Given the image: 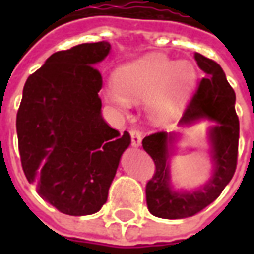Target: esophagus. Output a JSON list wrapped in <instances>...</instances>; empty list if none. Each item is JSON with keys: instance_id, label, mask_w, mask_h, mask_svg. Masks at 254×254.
<instances>
[{"instance_id": "esophagus-1", "label": "esophagus", "mask_w": 254, "mask_h": 254, "mask_svg": "<svg viewBox=\"0 0 254 254\" xmlns=\"http://www.w3.org/2000/svg\"><path fill=\"white\" fill-rule=\"evenodd\" d=\"M130 137H132V145L134 148H137L141 145V138L143 134L138 132V130H130Z\"/></svg>"}]
</instances>
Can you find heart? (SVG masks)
I'll return each instance as SVG.
<instances>
[{
  "label": "heart",
  "instance_id": "obj_1",
  "mask_svg": "<svg viewBox=\"0 0 254 254\" xmlns=\"http://www.w3.org/2000/svg\"><path fill=\"white\" fill-rule=\"evenodd\" d=\"M196 78V66L191 61L147 54L117 70L116 85L106 89L105 98L120 113L127 110L129 102L148 100L151 120L167 124L181 110Z\"/></svg>",
  "mask_w": 254,
  "mask_h": 254
}]
</instances>
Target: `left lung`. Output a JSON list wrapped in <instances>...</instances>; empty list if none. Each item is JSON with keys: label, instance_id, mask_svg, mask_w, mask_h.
Returning <instances> with one entry per match:
<instances>
[{"label": "left lung", "instance_id": "8db88e82", "mask_svg": "<svg viewBox=\"0 0 254 254\" xmlns=\"http://www.w3.org/2000/svg\"><path fill=\"white\" fill-rule=\"evenodd\" d=\"M194 58L204 78L187 106L180 127H189L202 120L213 122L208 129L212 173L198 188L176 189L171 181L170 160L180 133L158 132L144 137V151L155 162V174L145 188L147 207L154 216L162 219H184L200 212L218 198L237 167L240 121L235 113L234 89L219 64L198 53Z\"/></svg>", "mask_w": 254, "mask_h": 254}]
</instances>
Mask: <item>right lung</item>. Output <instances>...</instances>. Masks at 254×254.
Masks as SVG:
<instances>
[{
  "instance_id": "obj_1",
  "label": "right lung",
  "mask_w": 254,
  "mask_h": 254,
  "mask_svg": "<svg viewBox=\"0 0 254 254\" xmlns=\"http://www.w3.org/2000/svg\"><path fill=\"white\" fill-rule=\"evenodd\" d=\"M109 42L57 52L25 81L16 129L21 166L39 196L60 212L84 216L107 201L122 154L130 145L102 117V76Z\"/></svg>"
}]
</instances>
